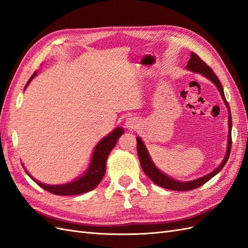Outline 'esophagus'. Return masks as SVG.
Returning <instances> with one entry per match:
<instances>
[{
    "label": "esophagus",
    "instance_id": "1",
    "mask_svg": "<svg viewBox=\"0 0 248 248\" xmlns=\"http://www.w3.org/2000/svg\"><path fill=\"white\" fill-rule=\"evenodd\" d=\"M124 125L128 130H135L140 125V123H139L138 118H136V117H128L125 119Z\"/></svg>",
    "mask_w": 248,
    "mask_h": 248
}]
</instances>
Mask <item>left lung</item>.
Listing matches in <instances>:
<instances>
[{
  "label": "left lung",
  "instance_id": "1",
  "mask_svg": "<svg viewBox=\"0 0 248 248\" xmlns=\"http://www.w3.org/2000/svg\"><path fill=\"white\" fill-rule=\"evenodd\" d=\"M187 70H190L192 73L196 74H201L204 78H207L208 80H210L212 83H213L215 86L217 87L219 93H220L222 101L224 102L226 108H228L229 112V135H228V142H226V151L224 158L221 161V163L219 164L218 167H216L213 171H211L210 173L202 176V178L195 179V180H191V181H178L175 179H172L171 176L167 175L163 171H161L160 169L155 165L154 161L151 157L150 153H148L147 148L144 144V142L141 139V137L137 136V154H138V158L140 161L141 167H142L144 173L147 175V178L151 181H153L155 185H158L162 188L169 189V190H174V191H187V190H193L195 188H199L202 186L204 183H207L209 180H211L213 176H215L221 169L224 167L226 164V162L229 160L230 157V153H231V147H232V115H231V109L229 103L225 100V95H224V91L222 88L221 83L219 82L218 78L216 75L213 73L206 63H204L199 56L196 54L191 52L190 53V59L187 63V65L185 67Z\"/></svg>",
  "mask_w": 248,
  "mask_h": 248
}]
</instances>
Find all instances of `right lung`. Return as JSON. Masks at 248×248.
I'll list each match as a JSON object with an SVG mask.
<instances>
[{"mask_svg": "<svg viewBox=\"0 0 248 248\" xmlns=\"http://www.w3.org/2000/svg\"><path fill=\"white\" fill-rule=\"evenodd\" d=\"M37 73H34V75L30 78L29 81L26 84L25 90L28 87V85L31 83ZM124 133L122 126H117L112 132H110L107 136L102 138L96 145L94 146V150L91 155V159L89 162V165L86 170H85L80 176H78L72 182H68L65 184H59V185H49V184H45L34 179L33 176L27 171L24 164L23 167L25 169L26 173L30 176V178L39 185L41 188L48 191L56 195H78L89 192V191L93 190L100 182L103 180L104 175L106 173V165H107V159L110 155L111 151L116 145L118 138Z\"/></svg>", "mask_w": 248, "mask_h": 248, "instance_id": "1", "label": "right lung"}]
</instances>
